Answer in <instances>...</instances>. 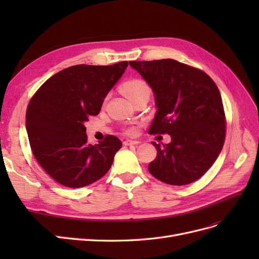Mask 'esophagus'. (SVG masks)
Here are the masks:
<instances>
[{
    "instance_id": "34e87169",
    "label": "esophagus",
    "mask_w": 259,
    "mask_h": 259,
    "mask_svg": "<svg viewBox=\"0 0 259 259\" xmlns=\"http://www.w3.org/2000/svg\"><path fill=\"white\" fill-rule=\"evenodd\" d=\"M138 144L139 142H137V140H131V139H126L123 142L124 146H132V145H138Z\"/></svg>"
}]
</instances>
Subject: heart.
<instances>
[{"instance_id":"heart-1","label":"heart","mask_w":259,"mask_h":259,"mask_svg":"<svg viewBox=\"0 0 259 259\" xmlns=\"http://www.w3.org/2000/svg\"><path fill=\"white\" fill-rule=\"evenodd\" d=\"M121 92L124 94L125 97L133 103L135 99L142 96H150L151 90L149 84L143 79L133 77V79L125 81L121 85ZM134 132H135L134 128H128L126 131V133H128V134H133Z\"/></svg>"}]
</instances>
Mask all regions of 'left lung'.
Segmentation results:
<instances>
[{
  "instance_id": "obj_1",
  "label": "left lung",
  "mask_w": 259,
  "mask_h": 259,
  "mask_svg": "<svg viewBox=\"0 0 259 259\" xmlns=\"http://www.w3.org/2000/svg\"><path fill=\"white\" fill-rule=\"evenodd\" d=\"M155 96L156 110L149 134H168L149 163L150 174L161 182L184 186L204 175L221 153L226 116L221 93L204 71L174 59L130 61Z\"/></svg>"
}]
</instances>
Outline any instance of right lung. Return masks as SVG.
<instances>
[{"mask_svg":"<svg viewBox=\"0 0 259 259\" xmlns=\"http://www.w3.org/2000/svg\"><path fill=\"white\" fill-rule=\"evenodd\" d=\"M127 66V61H121L69 67L45 81L30 99L26 127L31 150L55 182L81 188L110 169L121 140L107 135L104 142L90 145L84 122L99 113L108 92Z\"/></svg>","mask_w":259,"mask_h":259,"instance_id":"add662e5","label":"right lung"}]
</instances>
